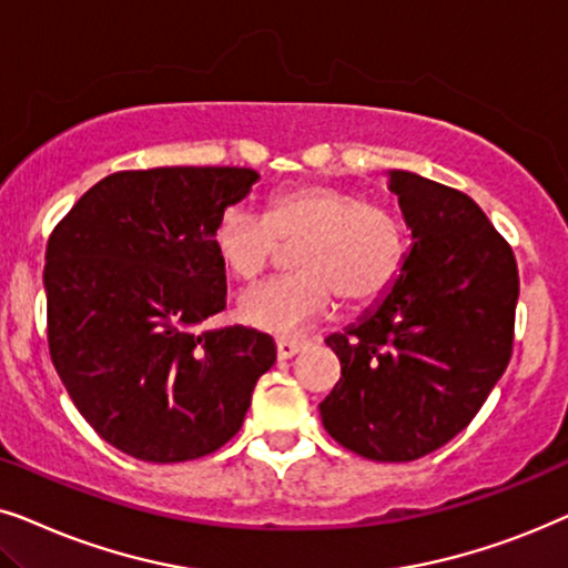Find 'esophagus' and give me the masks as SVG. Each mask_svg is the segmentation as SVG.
Masks as SVG:
<instances>
[{
  "label": "esophagus",
  "instance_id": "34e87169",
  "mask_svg": "<svg viewBox=\"0 0 568 568\" xmlns=\"http://www.w3.org/2000/svg\"><path fill=\"white\" fill-rule=\"evenodd\" d=\"M306 343H301V339H293V337H280L275 343V351H277V358L285 361V358H293V355L304 351Z\"/></svg>",
  "mask_w": 568,
  "mask_h": 568
}]
</instances>
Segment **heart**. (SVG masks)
Wrapping results in <instances>:
<instances>
[{
  "instance_id": "1",
  "label": "heart",
  "mask_w": 568,
  "mask_h": 568,
  "mask_svg": "<svg viewBox=\"0 0 568 568\" xmlns=\"http://www.w3.org/2000/svg\"><path fill=\"white\" fill-rule=\"evenodd\" d=\"M213 246L239 280L260 277L283 246H298L283 280L239 296V320L262 332H296L327 314L335 296L345 308L372 306L389 293L405 267L407 236L389 207L335 184H301L277 192L267 215L225 207Z\"/></svg>"
}]
</instances>
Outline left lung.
<instances>
[{"instance_id": "1", "label": "left lung", "mask_w": 568, "mask_h": 568, "mask_svg": "<svg viewBox=\"0 0 568 568\" xmlns=\"http://www.w3.org/2000/svg\"><path fill=\"white\" fill-rule=\"evenodd\" d=\"M413 233L397 283L327 345L339 382L320 405L327 434L376 463H410L467 428L511 358L517 260L457 189L389 171Z\"/></svg>"}]
</instances>
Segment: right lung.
<instances>
[{
    "label": "right lung",
    "mask_w": 568,
    "mask_h": 568,
    "mask_svg": "<svg viewBox=\"0 0 568 568\" xmlns=\"http://www.w3.org/2000/svg\"><path fill=\"white\" fill-rule=\"evenodd\" d=\"M260 173L231 165L119 171L49 236V353L82 418L142 463H186L239 434L275 339L200 332L225 308L213 231Z\"/></svg>",
    "instance_id": "1"
}]
</instances>
